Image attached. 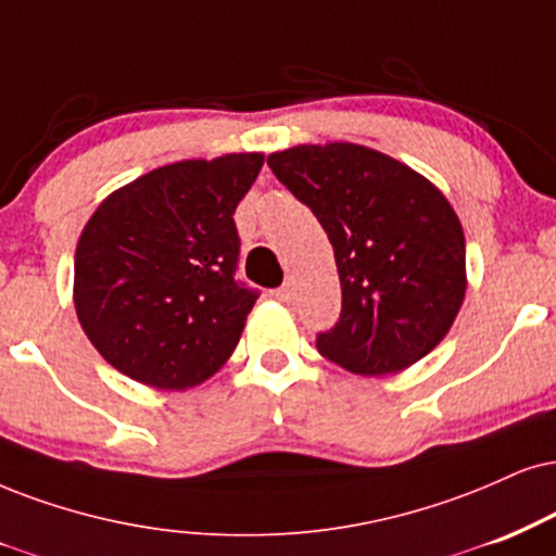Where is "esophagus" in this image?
<instances>
[{"instance_id":"obj_1","label":"esophagus","mask_w":556,"mask_h":556,"mask_svg":"<svg viewBox=\"0 0 556 556\" xmlns=\"http://www.w3.org/2000/svg\"><path fill=\"white\" fill-rule=\"evenodd\" d=\"M273 296H276V299L280 301V304H291V301H293V289H291V283L280 286V289L273 291Z\"/></svg>"}]
</instances>
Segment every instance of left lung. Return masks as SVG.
<instances>
[{
    "mask_svg": "<svg viewBox=\"0 0 556 556\" xmlns=\"http://www.w3.org/2000/svg\"><path fill=\"white\" fill-rule=\"evenodd\" d=\"M267 167L330 237L342 309L317 351L361 376L400 374L445 338L467 293L456 211L433 182L392 156L334 141L299 143Z\"/></svg>",
    "mask_w": 556,
    "mask_h": 556,
    "instance_id": "left-lung-1",
    "label": "left lung"
}]
</instances>
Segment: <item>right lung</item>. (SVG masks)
Wrapping results in <instances>:
<instances>
[{"mask_svg": "<svg viewBox=\"0 0 556 556\" xmlns=\"http://www.w3.org/2000/svg\"><path fill=\"white\" fill-rule=\"evenodd\" d=\"M263 162L252 152L164 164L108 195L81 229L79 325L128 379L180 392L235 353L257 301L235 280V211Z\"/></svg>", "mask_w": 556, "mask_h": 556, "instance_id": "1", "label": "right lung"}]
</instances>
